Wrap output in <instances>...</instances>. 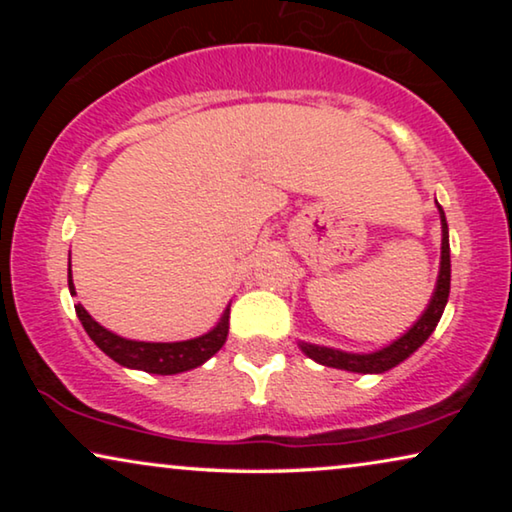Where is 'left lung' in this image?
I'll return each mask as SVG.
<instances>
[{
  "instance_id": "left-lung-1",
  "label": "left lung",
  "mask_w": 512,
  "mask_h": 512,
  "mask_svg": "<svg viewBox=\"0 0 512 512\" xmlns=\"http://www.w3.org/2000/svg\"><path fill=\"white\" fill-rule=\"evenodd\" d=\"M440 212V226H443V244H440V270H438V282L436 289H433V296L426 305L422 317L415 321V326L408 328L401 338L391 342V345L377 349V352L370 354H352V352H340V349L333 347H321V345H310V342H300V349L314 359L321 366L328 368H340L349 370V373H384V370H391L398 363L408 359L410 354H415L419 347L429 340V335L436 331L440 317H443V310L447 305V298H450V233H447V221L443 207L438 205Z\"/></svg>"
}]
</instances>
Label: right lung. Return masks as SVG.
I'll use <instances>...</instances> for the list:
<instances>
[{
	"instance_id": "right-lung-1",
	"label": "right lung",
	"mask_w": 512,
	"mask_h": 512,
	"mask_svg": "<svg viewBox=\"0 0 512 512\" xmlns=\"http://www.w3.org/2000/svg\"><path fill=\"white\" fill-rule=\"evenodd\" d=\"M67 282H69V293L76 296V289L72 282V263H69ZM74 307H76V317L81 319V324L90 335V340H93L95 345L109 356V359H114L125 368L144 370V373H153V375H177V373H184V370L198 368L207 359H212L228 338L230 305L223 310L219 324H216L212 331L200 335V338L181 340V342H139V340L121 338V335L111 333L109 328L97 324L81 303H76Z\"/></svg>"
}]
</instances>
